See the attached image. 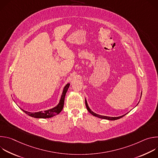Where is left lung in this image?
<instances>
[{
	"label": "left lung",
	"mask_w": 158,
	"mask_h": 158,
	"mask_svg": "<svg viewBox=\"0 0 158 158\" xmlns=\"http://www.w3.org/2000/svg\"><path fill=\"white\" fill-rule=\"evenodd\" d=\"M85 106H86V107H87V109L88 110V111L90 112V113H91L92 115H93L94 116H96V117L99 118H101V119H107V120H110V121L117 120V119H119L123 118V117L126 114L128 113V112H127V113H126V114H124V115H123V116H119V117H109V116H101V115H99V114H98L95 113V112H94L93 111L91 110V109H90L89 107L88 106V104H87V102L86 99L85 100Z\"/></svg>",
	"instance_id": "obj_1"
}]
</instances>
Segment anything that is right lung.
<instances>
[{"label": "right lung", "instance_id": "add662e5", "mask_svg": "<svg viewBox=\"0 0 158 158\" xmlns=\"http://www.w3.org/2000/svg\"><path fill=\"white\" fill-rule=\"evenodd\" d=\"M69 85H70L69 83L65 85V86L64 87L62 94L61 95V98H60L59 104L56 107H54L52 109L44 110V111H39V112H28V111L22 109L21 108H20V109L23 110L25 113L27 114V115H29L31 117L35 118H52L56 115H57L58 114L60 113L63 109L65 96L67 91V89H68V88L69 87Z\"/></svg>", "mask_w": 158, "mask_h": 158}]
</instances>
